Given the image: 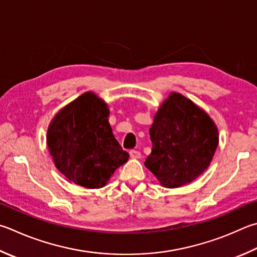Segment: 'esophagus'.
<instances>
[{
    "mask_svg": "<svg viewBox=\"0 0 257 257\" xmlns=\"http://www.w3.org/2000/svg\"><path fill=\"white\" fill-rule=\"evenodd\" d=\"M129 155H130V157H132V158H135V160H138V158L142 157L141 152L135 151V149H133V151L129 152Z\"/></svg>",
    "mask_w": 257,
    "mask_h": 257,
    "instance_id": "obj_1",
    "label": "esophagus"
}]
</instances>
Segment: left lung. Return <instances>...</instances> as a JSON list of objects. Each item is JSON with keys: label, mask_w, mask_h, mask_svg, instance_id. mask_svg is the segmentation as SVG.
Masks as SVG:
<instances>
[{"label": "left lung", "mask_w": 257, "mask_h": 257, "mask_svg": "<svg viewBox=\"0 0 257 257\" xmlns=\"http://www.w3.org/2000/svg\"><path fill=\"white\" fill-rule=\"evenodd\" d=\"M152 153L145 165L165 188H180L208 169L218 129L211 118L180 93H171L149 129Z\"/></svg>", "instance_id": "left-lung-1"}]
</instances>
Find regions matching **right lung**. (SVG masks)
Returning a JSON list of instances; mask_svg holds the SVG:
<instances>
[{"label":"right lung","mask_w":257,"mask_h":257,"mask_svg":"<svg viewBox=\"0 0 257 257\" xmlns=\"http://www.w3.org/2000/svg\"><path fill=\"white\" fill-rule=\"evenodd\" d=\"M110 111L95 93L86 92L54 116L47 146L60 173L86 189L104 186L128 161L109 123Z\"/></svg>","instance_id":"add662e5"}]
</instances>
